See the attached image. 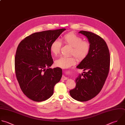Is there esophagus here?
<instances>
[{
  "mask_svg": "<svg viewBox=\"0 0 125 125\" xmlns=\"http://www.w3.org/2000/svg\"><path fill=\"white\" fill-rule=\"evenodd\" d=\"M62 80H67V77H65V76H63L62 77V78H61Z\"/></svg>",
  "mask_w": 125,
  "mask_h": 125,
  "instance_id": "esophagus-1",
  "label": "esophagus"
}]
</instances>
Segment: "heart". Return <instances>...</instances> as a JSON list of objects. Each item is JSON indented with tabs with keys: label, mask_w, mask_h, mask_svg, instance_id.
<instances>
[{
	"label": "heart",
	"mask_w": 125,
	"mask_h": 125,
	"mask_svg": "<svg viewBox=\"0 0 125 125\" xmlns=\"http://www.w3.org/2000/svg\"><path fill=\"white\" fill-rule=\"evenodd\" d=\"M61 42L64 44L72 47L70 54L72 56H62L55 60V65L61 68H68L75 64L76 58L79 60L84 59L89 54L91 45L88 41H84L80 36L70 33L65 35L61 38ZM62 44L59 40H55L52 43L50 50L53 55H57L60 52Z\"/></svg>",
	"instance_id": "b5f03b06"
}]
</instances>
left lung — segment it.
<instances>
[{
  "label": "left lung",
  "instance_id": "1",
  "mask_svg": "<svg viewBox=\"0 0 125 125\" xmlns=\"http://www.w3.org/2000/svg\"><path fill=\"white\" fill-rule=\"evenodd\" d=\"M91 45L88 55L76 67L84 72L75 80V88L70 91L71 96L80 102L88 101L101 91L108 76L110 68V53L104 40L89 31H80Z\"/></svg>",
  "mask_w": 125,
  "mask_h": 125
}]
</instances>
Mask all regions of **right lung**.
<instances>
[{
	"instance_id": "add662e5",
	"label": "right lung",
	"mask_w": 125,
	"mask_h": 125,
	"mask_svg": "<svg viewBox=\"0 0 125 125\" xmlns=\"http://www.w3.org/2000/svg\"><path fill=\"white\" fill-rule=\"evenodd\" d=\"M66 30L62 28L36 32L19 44L15 58L17 79L23 94L35 102H42L53 94L62 70L49 68L53 63L50 47Z\"/></svg>"
}]
</instances>
